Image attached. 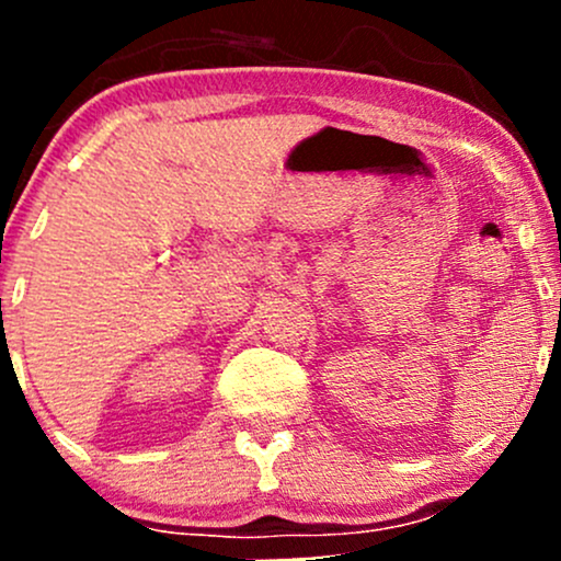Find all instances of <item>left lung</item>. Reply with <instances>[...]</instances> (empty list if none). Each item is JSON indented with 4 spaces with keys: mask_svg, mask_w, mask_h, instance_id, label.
I'll list each match as a JSON object with an SVG mask.
<instances>
[{
    "mask_svg": "<svg viewBox=\"0 0 561 561\" xmlns=\"http://www.w3.org/2000/svg\"><path fill=\"white\" fill-rule=\"evenodd\" d=\"M559 308H561V300H559Z\"/></svg>",
    "mask_w": 561,
    "mask_h": 561,
    "instance_id": "obj_1",
    "label": "left lung"
}]
</instances>
